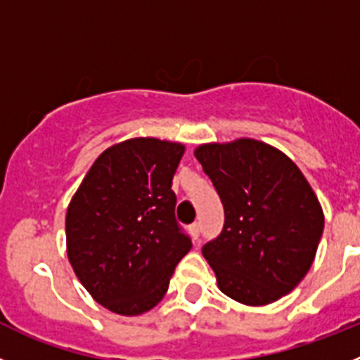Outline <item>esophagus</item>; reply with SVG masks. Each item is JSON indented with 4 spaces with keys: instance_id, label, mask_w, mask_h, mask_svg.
I'll list each match as a JSON object with an SVG mask.
<instances>
[{
    "instance_id": "obj_1",
    "label": "esophagus",
    "mask_w": 360,
    "mask_h": 360,
    "mask_svg": "<svg viewBox=\"0 0 360 360\" xmlns=\"http://www.w3.org/2000/svg\"><path fill=\"white\" fill-rule=\"evenodd\" d=\"M190 234H191V238H193V240H197V238H199V234H200V224H199V221H195V224H191V226H190Z\"/></svg>"
}]
</instances>
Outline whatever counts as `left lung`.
Instances as JSON below:
<instances>
[{
    "label": "left lung",
    "mask_w": 360,
    "mask_h": 360,
    "mask_svg": "<svg viewBox=\"0 0 360 360\" xmlns=\"http://www.w3.org/2000/svg\"><path fill=\"white\" fill-rule=\"evenodd\" d=\"M195 158L226 214L220 236L202 247L221 293L266 305L293 291L314 261L325 224L300 169L254 139L202 143Z\"/></svg>",
    "instance_id": "1"
}]
</instances>
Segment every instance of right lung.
Masks as SVG:
<instances>
[{"label": "right lung", "instance_id": "right-lung-1", "mask_svg": "<svg viewBox=\"0 0 360 360\" xmlns=\"http://www.w3.org/2000/svg\"><path fill=\"white\" fill-rule=\"evenodd\" d=\"M184 146L129 139L101 153L70 199L67 257L94 300L122 316L160 304L191 240L176 221L172 177Z\"/></svg>", "mask_w": 360, "mask_h": 360}]
</instances>
